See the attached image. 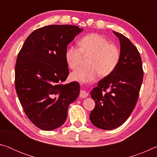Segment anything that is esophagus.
Instances as JSON below:
<instances>
[{
	"label": "esophagus",
	"mask_w": 157,
	"mask_h": 157,
	"mask_svg": "<svg viewBox=\"0 0 157 157\" xmlns=\"http://www.w3.org/2000/svg\"><path fill=\"white\" fill-rule=\"evenodd\" d=\"M88 95H89V94H87V93L85 91H83V90H82V91H80V94H79V97L82 98H86Z\"/></svg>",
	"instance_id": "34e87169"
}]
</instances>
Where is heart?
<instances>
[{
	"label": "heart",
	"instance_id": "obj_1",
	"mask_svg": "<svg viewBox=\"0 0 157 157\" xmlns=\"http://www.w3.org/2000/svg\"><path fill=\"white\" fill-rule=\"evenodd\" d=\"M79 48L70 46L65 52V59L70 68L76 69L81 65L84 56H89L86 67H81L71 74V79L81 82L94 80L100 75L112 73L121 59L120 49L97 33L86 34L79 41Z\"/></svg>",
	"mask_w": 157,
	"mask_h": 157
}]
</instances>
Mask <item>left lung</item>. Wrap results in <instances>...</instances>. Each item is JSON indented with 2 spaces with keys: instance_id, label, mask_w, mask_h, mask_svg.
<instances>
[{
  "instance_id": "obj_1",
  "label": "left lung",
  "mask_w": 157,
  "mask_h": 157,
  "mask_svg": "<svg viewBox=\"0 0 157 157\" xmlns=\"http://www.w3.org/2000/svg\"><path fill=\"white\" fill-rule=\"evenodd\" d=\"M113 33L120 41V62L113 72L98 82L91 92L95 106L90 120L95 127L105 130L117 128L127 120L136 106L143 78L137 48L126 36Z\"/></svg>"
}]
</instances>
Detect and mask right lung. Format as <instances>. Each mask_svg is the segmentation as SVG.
Segmentation results:
<instances>
[{"mask_svg": "<svg viewBox=\"0 0 157 157\" xmlns=\"http://www.w3.org/2000/svg\"><path fill=\"white\" fill-rule=\"evenodd\" d=\"M83 30L76 25H51L33 31L18 52L15 88L23 111L39 129L50 131L64 123L79 84H64L69 74L67 46Z\"/></svg>", "mask_w": 157, "mask_h": 157, "instance_id": "right-lung-1", "label": "right lung"}]
</instances>
